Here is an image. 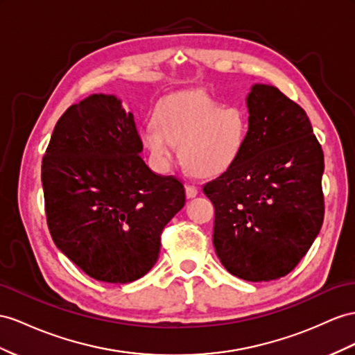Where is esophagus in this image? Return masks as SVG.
Instances as JSON below:
<instances>
[{
    "label": "esophagus",
    "mask_w": 355,
    "mask_h": 355,
    "mask_svg": "<svg viewBox=\"0 0 355 355\" xmlns=\"http://www.w3.org/2000/svg\"><path fill=\"white\" fill-rule=\"evenodd\" d=\"M198 195V189L195 187V186H186V196L189 198V199H192V198H195Z\"/></svg>",
    "instance_id": "1"
}]
</instances>
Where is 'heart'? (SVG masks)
<instances>
[{"label":"heart","instance_id":"1","mask_svg":"<svg viewBox=\"0 0 355 355\" xmlns=\"http://www.w3.org/2000/svg\"><path fill=\"white\" fill-rule=\"evenodd\" d=\"M141 141L163 165L171 162L174 145L187 172L216 178L228 171L243 151L248 116L239 106H222L201 89L168 96L156 106L154 123L144 125Z\"/></svg>","mask_w":355,"mask_h":355}]
</instances>
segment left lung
<instances>
[{"label": "left lung", "mask_w": 355, "mask_h": 355, "mask_svg": "<svg viewBox=\"0 0 355 355\" xmlns=\"http://www.w3.org/2000/svg\"><path fill=\"white\" fill-rule=\"evenodd\" d=\"M240 157L205 184L214 205L213 244L222 266L248 282L293 271L324 220V154L306 112L279 88L252 85Z\"/></svg>", "instance_id": "8db88e82"}]
</instances>
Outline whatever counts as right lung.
<instances>
[{"label":"right lung","instance_id":"1","mask_svg":"<svg viewBox=\"0 0 355 355\" xmlns=\"http://www.w3.org/2000/svg\"><path fill=\"white\" fill-rule=\"evenodd\" d=\"M132 112L91 94L61 115L42 162L55 246L89 277L129 284L157 262L160 234L186 202L175 177L145 165Z\"/></svg>","mask_w":355,"mask_h":355}]
</instances>
